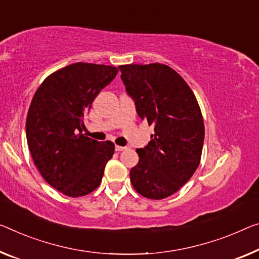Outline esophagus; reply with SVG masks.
<instances>
[{"label":"esophagus","instance_id":"esophagus-1","mask_svg":"<svg viewBox=\"0 0 259 259\" xmlns=\"http://www.w3.org/2000/svg\"><path fill=\"white\" fill-rule=\"evenodd\" d=\"M125 149H126V147L116 146V152H118V153H120V152H122V150H125Z\"/></svg>","mask_w":259,"mask_h":259}]
</instances>
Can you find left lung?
I'll list each match as a JSON object with an SVG mask.
<instances>
[{
    "mask_svg": "<svg viewBox=\"0 0 259 259\" xmlns=\"http://www.w3.org/2000/svg\"><path fill=\"white\" fill-rule=\"evenodd\" d=\"M138 116L154 126L152 140L137 149L130 171L141 196L160 200L177 192L200 163L205 138L200 107L183 77L161 63L119 66Z\"/></svg>",
    "mask_w": 259,
    "mask_h": 259,
    "instance_id": "obj_1",
    "label": "left lung"
}]
</instances>
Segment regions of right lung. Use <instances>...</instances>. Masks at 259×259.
<instances>
[{
    "mask_svg": "<svg viewBox=\"0 0 259 259\" xmlns=\"http://www.w3.org/2000/svg\"><path fill=\"white\" fill-rule=\"evenodd\" d=\"M117 74L113 66L73 63L46 77L31 102L26 117L31 156L44 180L66 196L96 190L114 153L113 142L90 139L82 128L95 98Z\"/></svg>",
    "mask_w": 259,
    "mask_h": 259,
    "instance_id": "1",
    "label": "right lung"
}]
</instances>
